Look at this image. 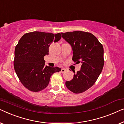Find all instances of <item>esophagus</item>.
I'll use <instances>...</instances> for the list:
<instances>
[{
    "mask_svg": "<svg viewBox=\"0 0 124 124\" xmlns=\"http://www.w3.org/2000/svg\"><path fill=\"white\" fill-rule=\"evenodd\" d=\"M66 70H66V69H61V72H62V73L64 72Z\"/></svg>",
    "mask_w": 124,
    "mask_h": 124,
    "instance_id": "34e87169",
    "label": "esophagus"
}]
</instances>
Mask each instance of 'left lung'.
I'll list each match as a JSON object with an SVG mask.
<instances>
[{"label": "left lung", "mask_w": 124, "mask_h": 124, "mask_svg": "<svg viewBox=\"0 0 124 124\" xmlns=\"http://www.w3.org/2000/svg\"><path fill=\"white\" fill-rule=\"evenodd\" d=\"M62 38L71 45L72 60L81 63L80 70L66 82V86L73 93L84 92L94 84L104 65L103 47L95 36L81 31L61 33Z\"/></svg>", "instance_id": "obj_1"}]
</instances>
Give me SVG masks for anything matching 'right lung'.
<instances>
[{
	"label": "right lung",
	"mask_w": 124,
	"mask_h": 124,
	"mask_svg": "<svg viewBox=\"0 0 124 124\" xmlns=\"http://www.w3.org/2000/svg\"><path fill=\"white\" fill-rule=\"evenodd\" d=\"M61 34L34 31L22 36L15 50L14 69L19 80L25 88L38 92L48 86L50 78L61 69L45 65L44 57L48 55L49 47L57 42Z\"/></svg>",
	"instance_id": "1"
}]
</instances>
